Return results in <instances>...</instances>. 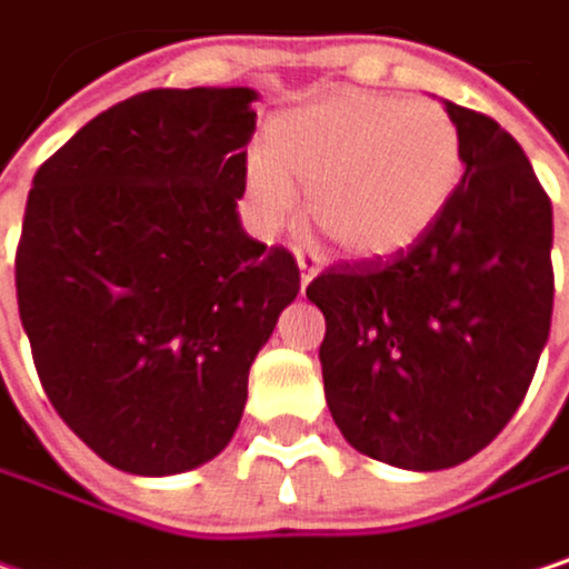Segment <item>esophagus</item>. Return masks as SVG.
<instances>
[{
  "label": "esophagus",
  "mask_w": 569,
  "mask_h": 569,
  "mask_svg": "<svg viewBox=\"0 0 569 569\" xmlns=\"http://www.w3.org/2000/svg\"><path fill=\"white\" fill-rule=\"evenodd\" d=\"M295 261H298V271H301V288H308L315 278H318V258L311 251H295Z\"/></svg>",
  "instance_id": "obj_1"
}]
</instances>
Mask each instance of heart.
<instances>
[{
  "label": "heart",
  "instance_id": "obj_1",
  "mask_svg": "<svg viewBox=\"0 0 569 569\" xmlns=\"http://www.w3.org/2000/svg\"><path fill=\"white\" fill-rule=\"evenodd\" d=\"M460 178L463 139L440 102L335 89L271 122L248 191L268 224H284L305 194L338 254L388 261L433 231Z\"/></svg>",
  "mask_w": 569,
  "mask_h": 569
}]
</instances>
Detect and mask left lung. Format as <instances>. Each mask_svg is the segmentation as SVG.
<instances>
[{"label":"left lung","instance_id":"1","mask_svg":"<svg viewBox=\"0 0 569 569\" xmlns=\"http://www.w3.org/2000/svg\"><path fill=\"white\" fill-rule=\"evenodd\" d=\"M460 188L425 241L335 264L308 284L325 315V398L345 440L401 470L483 450L520 408L553 315V211L523 148L443 102Z\"/></svg>","mask_w":569,"mask_h":569}]
</instances>
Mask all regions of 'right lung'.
<instances>
[{"mask_svg": "<svg viewBox=\"0 0 569 569\" xmlns=\"http://www.w3.org/2000/svg\"><path fill=\"white\" fill-rule=\"evenodd\" d=\"M254 89H151L32 178L16 295L39 381L106 463L168 477L218 457L301 274L244 234Z\"/></svg>", "mask_w": 569, "mask_h": 569, "instance_id": "obj_1", "label": "right lung"}]
</instances>
